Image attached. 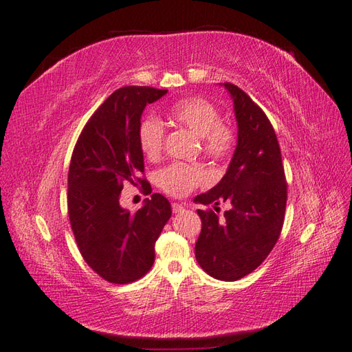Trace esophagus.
I'll list each match as a JSON object with an SVG mask.
<instances>
[{
	"mask_svg": "<svg viewBox=\"0 0 352 352\" xmlns=\"http://www.w3.org/2000/svg\"><path fill=\"white\" fill-rule=\"evenodd\" d=\"M171 209H173V213H181L186 209L185 204H177V203H173L171 204Z\"/></svg>",
	"mask_w": 352,
	"mask_h": 352,
	"instance_id": "obj_1",
	"label": "esophagus"
}]
</instances>
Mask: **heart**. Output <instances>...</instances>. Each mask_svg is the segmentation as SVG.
<instances>
[{
	"instance_id": "b5f03b06",
	"label": "heart",
	"mask_w": 352,
	"mask_h": 352,
	"mask_svg": "<svg viewBox=\"0 0 352 352\" xmlns=\"http://www.w3.org/2000/svg\"><path fill=\"white\" fill-rule=\"evenodd\" d=\"M168 116L176 125L201 140V148L209 157L221 158L233 144V131L221 124L218 109L203 98H185L171 106ZM140 148L144 155L157 158L164 143V128L153 118L143 119L139 130ZM204 181V173L197 167L171 164L160 173V185L167 194L185 197Z\"/></svg>"
}]
</instances>
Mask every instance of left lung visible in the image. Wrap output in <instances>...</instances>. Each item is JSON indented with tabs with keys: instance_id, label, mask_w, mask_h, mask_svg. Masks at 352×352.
<instances>
[{
	"instance_id": "8db88e82",
	"label": "left lung",
	"mask_w": 352,
	"mask_h": 352,
	"mask_svg": "<svg viewBox=\"0 0 352 352\" xmlns=\"http://www.w3.org/2000/svg\"><path fill=\"white\" fill-rule=\"evenodd\" d=\"M233 100L237 143L226 175L197 195L200 204L228 201L221 219L215 212L197 210L201 233L195 243L200 267L219 280L250 275L276 245L287 206V182L275 130L264 111L231 83H219Z\"/></svg>"
}]
</instances>
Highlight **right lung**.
<instances>
[{"label": "right lung", "instance_id": "add662e5", "mask_svg": "<svg viewBox=\"0 0 352 352\" xmlns=\"http://www.w3.org/2000/svg\"><path fill=\"white\" fill-rule=\"evenodd\" d=\"M167 94L149 87L115 91L91 116L68 170V217L82 256L111 284L140 279L155 261V242L171 217L164 195L152 194L135 213L119 204L124 182L144 170L139 130L144 107Z\"/></svg>", "mask_w": 352, "mask_h": 352}]
</instances>
